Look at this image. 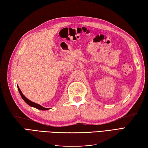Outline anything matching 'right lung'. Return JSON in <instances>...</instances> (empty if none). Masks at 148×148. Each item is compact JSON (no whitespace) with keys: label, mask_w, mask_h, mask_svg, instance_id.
<instances>
[{"label":"right lung","mask_w":148,"mask_h":148,"mask_svg":"<svg viewBox=\"0 0 148 148\" xmlns=\"http://www.w3.org/2000/svg\"><path fill=\"white\" fill-rule=\"evenodd\" d=\"M18 91H19V93H20L21 97H22V98L23 99V100L25 101L26 103H27V105H29L30 106H32V107L36 108H37V109L40 110H49V109H50V108H45V107H43V106H41V105H39V104L35 103H34V102H33V101H30L29 99H27V98L25 97V96L23 94V92H21V91L20 90V89H19L18 86Z\"/></svg>","instance_id":"1"}]
</instances>
